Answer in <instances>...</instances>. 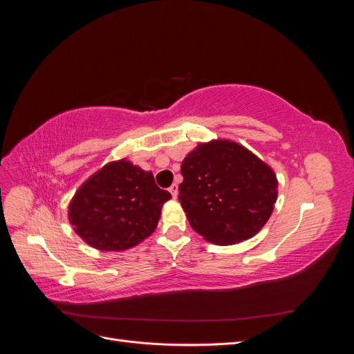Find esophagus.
<instances>
[{
    "label": "esophagus",
    "instance_id": "34e87169",
    "mask_svg": "<svg viewBox=\"0 0 354 354\" xmlns=\"http://www.w3.org/2000/svg\"><path fill=\"white\" fill-rule=\"evenodd\" d=\"M168 190H169V194L173 195V198L176 199V198H177V195H178V185H177V183H173V185L169 186V189H168Z\"/></svg>",
    "mask_w": 354,
    "mask_h": 354
}]
</instances>
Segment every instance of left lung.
<instances>
[{
    "mask_svg": "<svg viewBox=\"0 0 354 354\" xmlns=\"http://www.w3.org/2000/svg\"><path fill=\"white\" fill-rule=\"evenodd\" d=\"M178 201L192 229L217 245L252 238L277 199L274 171L232 140L199 143L181 164Z\"/></svg>",
    "mask_w": 354,
    "mask_h": 354,
    "instance_id": "1",
    "label": "left lung"
}]
</instances>
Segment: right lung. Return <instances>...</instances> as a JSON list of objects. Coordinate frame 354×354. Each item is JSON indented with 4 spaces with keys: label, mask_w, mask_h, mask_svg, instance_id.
<instances>
[{
    "label": "right lung",
    "mask_w": 354,
    "mask_h": 354,
    "mask_svg": "<svg viewBox=\"0 0 354 354\" xmlns=\"http://www.w3.org/2000/svg\"><path fill=\"white\" fill-rule=\"evenodd\" d=\"M169 198L151 171L127 159L115 160L77 190L69 203V221L93 248L124 251L151 236Z\"/></svg>",
    "instance_id": "right-lung-1"
}]
</instances>
